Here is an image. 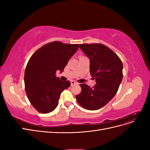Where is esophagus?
<instances>
[{
    "mask_svg": "<svg viewBox=\"0 0 150 150\" xmlns=\"http://www.w3.org/2000/svg\"><path fill=\"white\" fill-rule=\"evenodd\" d=\"M78 84L77 83L76 81H71V86H72V85H74V84Z\"/></svg>",
    "mask_w": 150,
    "mask_h": 150,
    "instance_id": "1",
    "label": "esophagus"
}]
</instances>
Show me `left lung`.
I'll return each mask as SVG.
<instances>
[{"label": "left lung", "mask_w": 150, "mask_h": 150, "mask_svg": "<svg viewBox=\"0 0 150 150\" xmlns=\"http://www.w3.org/2000/svg\"><path fill=\"white\" fill-rule=\"evenodd\" d=\"M79 47L90 59V72L96 84L90 88L80 84L76 96L79 105L89 110L104 106L115 96L122 79V63L117 54L101 44H81Z\"/></svg>", "instance_id": "1"}]
</instances>
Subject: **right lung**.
<instances>
[{"label": "right lung", "instance_id": "obj_1", "mask_svg": "<svg viewBox=\"0 0 150 150\" xmlns=\"http://www.w3.org/2000/svg\"><path fill=\"white\" fill-rule=\"evenodd\" d=\"M79 47L78 44L54 41L36 51L28 62L24 73L25 90L30 103L38 112L46 114L55 110L61 93L71 86L69 81L56 77Z\"/></svg>", "mask_w": 150, "mask_h": 150}]
</instances>
